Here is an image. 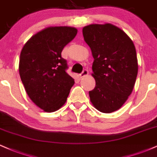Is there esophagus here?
<instances>
[{"instance_id": "34e87169", "label": "esophagus", "mask_w": 157, "mask_h": 157, "mask_svg": "<svg viewBox=\"0 0 157 157\" xmlns=\"http://www.w3.org/2000/svg\"><path fill=\"white\" fill-rule=\"evenodd\" d=\"M89 75V71H88L87 69H84L83 71H82V72L80 74L79 77H80V78H82V77L86 76V75Z\"/></svg>"}]
</instances>
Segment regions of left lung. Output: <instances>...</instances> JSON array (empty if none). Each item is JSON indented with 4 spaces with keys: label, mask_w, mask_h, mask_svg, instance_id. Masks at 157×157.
I'll return each instance as SVG.
<instances>
[{
    "label": "left lung",
    "mask_w": 157,
    "mask_h": 157,
    "mask_svg": "<svg viewBox=\"0 0 157 157\" xmlns=\"http://www.w3.org/2000/svg\"><path fill=\"white\" fill-rule=\"evenodd\" d=\"M82 35L94 59L96 86L89 91L90 100L100 112H113L128 100L136 82L138 63L134 43L110 23L85 26Z\"/></svg>",
    "instance_id": "1"
}]
</instances>
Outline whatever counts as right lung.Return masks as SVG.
<instances>
[{
  "instance_id": "right-lung-1",
  "label": "right lung",
  "mask_w": 157,
  "mask_h": 157,
  "mask_svg": "<svg viewBox=\"0 0 157 157\" xmlns=\"http://www.w3.org/2000/svg\"><path fill=\"white\" fill-rule=\"evenodd\" d=\"M77 33L73 27H48L32 36L21 51V81L32 102L46 112L60 109L75 84L61 52Z\"/></svg>"
}]
</instances>
